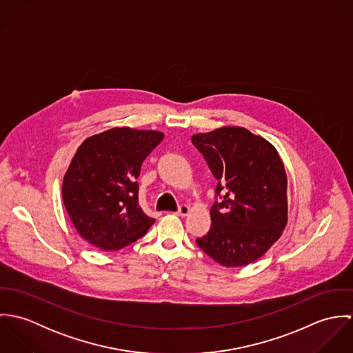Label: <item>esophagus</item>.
Here are the masks:
<instances>
[{
    "label": "esophagus",
    "instance_id": "esophagus-1",
    "mask_svg": "<svg viewBox=\"0 0 353 353\" xmlns=\"http://www.w3.org/2000/svg\"><path fill=\"white\" fill-rule=\"evenodd\" d=\"M189 212H190V208L183 203V205H181V206L178 208V210L175 212V214H178V216H188Z\"/></svg>",
    "mask_w": 353,
    "mask_h": 353
}]
</instances>
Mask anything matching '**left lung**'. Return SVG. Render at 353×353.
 I'll use <instances>...</instances> for the list:
<instances>
[{"instance_id": "1", "label": "left lung", "mask_w": 353, "mask_h": 353, "mask_svg": "<svg viewBox=\"0 0 353 353\" xmlns=\"http://www.w3.org/2000/svg\"><path fill=\"white\" fill-rule=\"evenodd\" d=\"M217 181L212 225L196 243L227 268L249 265L287 225V175L274 147L245 128L227 126L192 137Z\"/></svg>"}]
</instances>
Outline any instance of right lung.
Wrapping results in <instances>:
<instances>
[{
  "label": "right lung",
  "mask_w": 353,
  "mask_h": 353,
  "mask_svg": "<svg viewBox=\"0 0 353 353\" xmlns=\"http://www.w3.org/2000/svg\"><path fill=\"white\" fill-rule=\"evenodd\" d=\"M163 137L154 130L114 128L80 145L63 178L62 200L88 243L119 250L148 232L154 219L139 205L137 178Z\"/></svg>",
  "instance_id": "1"
}]
</instances>
